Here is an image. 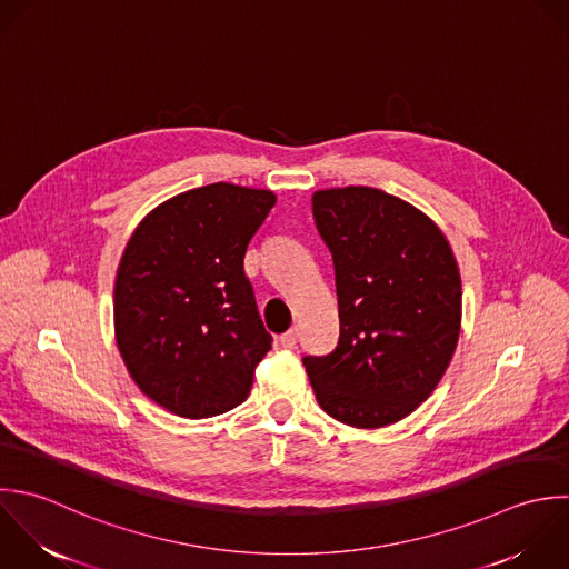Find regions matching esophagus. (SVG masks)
I'll use <instances>...</instances> for the list:
<instances>
[{
    "label": "esophagus",
    "mask_w": 569,
    "mask_h": 569,
    "mask_svg": "<svg viewBox=\"0 0 569 569\" xmlns=\"http://www.w3.org/2000/svg\"><path fill=\"white\" fill-rule=\"evenodd\" d=\"M297 339H299V330L297 328H290L286 335H281V346L292 350L297 346Z\"/></svg>",
    "instance_id": "34e87169"
}]
</instances>
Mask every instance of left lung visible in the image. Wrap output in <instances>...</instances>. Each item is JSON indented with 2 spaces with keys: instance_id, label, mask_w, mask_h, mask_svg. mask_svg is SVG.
Listing matches in <instances>:
<instances>
[{
  "instance_id": "obj_1",
  "label": "left lung",
  "mask_w": 569,
  "mask_h": 569,
  "mask_svg": "<svg viewBox=\"0 0 569 569\" xmlns=\"http://www.w3.org/2000/svg\"><path fill=\"white\" fill-rule=\"evenodd\" d=\"M317 230L332 252L339 343L303 357L319 406L352 428H383L439 386L461 330V277L439 226L368 186L317 190Z\"/></svg>"
}]
</instances>
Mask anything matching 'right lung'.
<instances>
[{
	"mask_svg": "<svg viewBox=\"0 0 569 569\" xmlns=\"http://www.w3.org/2000/svg\"><path fill=\"white\" fill-rule=\"evenodd\" d=\"M270 190L210 183L157 206L126 243L114 279V339L139 390L186 419L246 401L272 348L243 272Z\"/></svg>",
	"mask_w": 569,
	"mask_h": 569,
	"instance_id": "right-lung-1",
	"label": "right lung"
}]
</instances>
